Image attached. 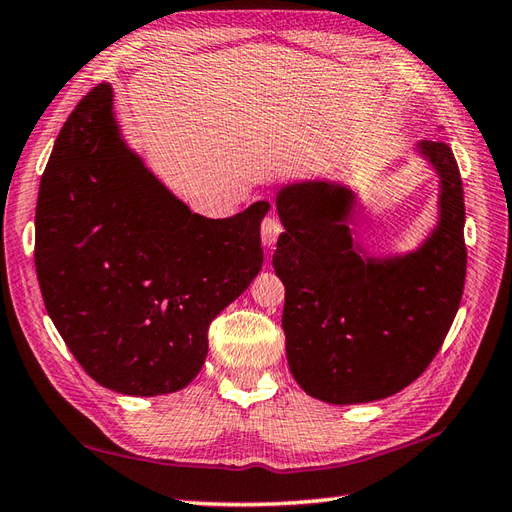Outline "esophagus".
I'll use <instances>...</instances> for the list:
<instances>
[{
	"instance_id": "esophagus-1",
	"label": "esophagus",
	"mask_w": 512,
	"mask_h": 512,
	"mask_svg": "<svg viewBox=\"0 0 512 512\" xmlns=\"http://www.w3.org/2000/svg\"><path fill=\"white\" fill-rule=\"evenodd\" d=\"M280 234H282V223H280L278 217L269 215V217L263 219V223H260V239H263V243H265L267 247L276 245Z\"/></svg>"
}]
</instances>
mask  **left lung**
Listing matches in <instances>:
<instances>
[{
  "label": "left lung",
  "instance_id": "obj_1",
  "mask_svg": "<svg viewBox=\"0 0 512 512\" xmlns=\"http://www.w3.org/2000/svg\"><path fill=\"white\" fill-rule=\"evenodd\" d=\"M441 178V219L417 252L365 258L347 221L354 193L341 184L280 189L284 232L273 267L284 284L282 330L297 384L328 404L389 397L428 369L465 289V195L452 147L419 145Z\"/></svg>",
  "mask_w": 512,
  "mask_h": 512
}]
</instances>
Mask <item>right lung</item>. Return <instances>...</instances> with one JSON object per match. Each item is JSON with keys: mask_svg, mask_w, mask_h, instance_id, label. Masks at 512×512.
Instances as JSON below:
<instances>
[{"mask_svg": "<svg viewBox=\"0 0 512 512\" xmlns=\"http://www.w3.org/2000/svg\"><path fill=\"white\" fill-rule=\"evenodd\" d=\"M267 210L191 213L121 141L110 84H97L41 178L34 265L47 315L106 389L180 391L204 367L210 323L258 276Z\"/></svg>", "mask_w": 512, "mask_h": 512, "instance_id": "1", "label": "right lung"}]
</instances>
